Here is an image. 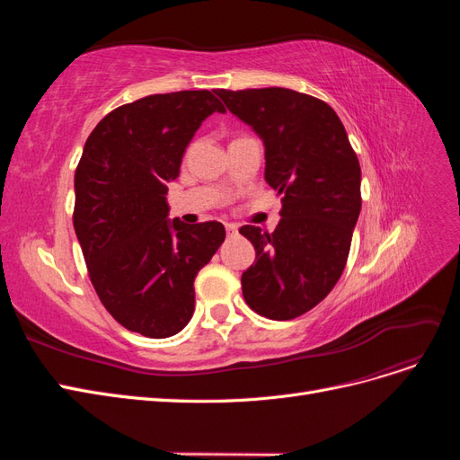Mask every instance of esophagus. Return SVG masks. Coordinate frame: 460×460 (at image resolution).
Here are the masks:
<instances>
[{"label":"esophagus","mask_w":460,"mask_h":460,"mask_svg":"<svg viewBox=\"0 0 460 460\" xmlns=\"http://www.w3.org/2000/svg\"><path fill=\"white\" fill-rule=\"evenodd\" d=\"M226 232H228V235H234L235 232H238V226H235V225H226Z\"/></svg>","instance_id":"34e87169"}]
</instances>
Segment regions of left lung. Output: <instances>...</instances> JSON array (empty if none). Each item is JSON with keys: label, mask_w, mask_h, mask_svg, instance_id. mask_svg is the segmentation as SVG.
<instances>
[{"label": "left lung", "mask_w": 460, "mask_h": 460, "mask_svg": "<svg viewBox=\"0 0 460 460\" xmlns=\"http://www.w3.org/2000/svg\"><path fill=\"white\" fill-rule=\"evenodd\" d=\"M232 113L264 142V178L282 193L272 234L242 226L255 262L242 274L245 303L261 316L291 320L338 284L360 213V164L326 102L288 88L218 90Z\"/></svg>", "instance_id": "8db88e82"}]
</instances>
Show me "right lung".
Segmentation results:
<instances>
[{"mask_svg":"<svg viewBox=\"0 0 460 460\" xmlns=\"http://www.w3.org/2000/svg\"><path fill=\"white\" fill-rule=\"evenodd\" d=\"M225 113L213 92L153 93L105 115L75 172L73 225L97 297L120 326L146 338L182 330L193 280L226 238L217 220H169L166 184L201 122Z\"/></svg>","mask_w":460,"mask_h":460,"instance_id":"1","label":"right lung"}]
</instances>
